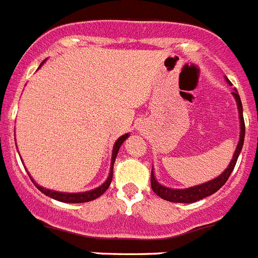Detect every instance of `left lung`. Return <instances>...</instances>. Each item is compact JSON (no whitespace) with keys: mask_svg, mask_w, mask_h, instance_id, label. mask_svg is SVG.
<instances>
[{"mask_svg":"<svg viewBox=\"0 0 258 258\" xmlns=\"http://www.w3.org/2000/svg\"><path fill=\"white\" fill-rule=\"evenodd\" d=\"M226 83L229 86H231L230 80L225 77ZM234 100L237 102L238 107V113H239V126H240V133H239V141H238V145L235 151H234L233 158L229 162L228 167L221 172L220 175L216 176L212 180L206 181V183L198 184V185L189 186V188L184 189H178V188H169V186L162 185L161 183H158L157 179L155 176V172H151V186H152V190L158 196L161 197L162 200L169 201V202H176V203H193L197 202V201L203 200V198L209 197V196L214 195L215 192H217L224 184L226 183V180L230 176L231 171H233L234 166L237 164V160L240 155V151L243 148V143H244V134H245V126H244V119H243V106L242 101H240V97L238 94V91L234 88V91L231 92Z\"/></svg>","mask_w":258,"mask_h":258,"instance_id":"left-lung-1","label":"left lung"}]
</instances>
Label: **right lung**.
Listing matches in <instances>:
<instances>
[{"mask_svg":"<svg viewBox=\"0 0 258 258\" xmlns=\"http://www.w3.org/2000/svg\"><path fill=\"white\" fill-rule=\"evenodd\" d=\"M46 61V60H44ZM43 62L39 65V68H41L42 65L44 63ZM38 68V69H39ZM129 138V133L124 134V136L120 137L119 139H117L116 142H115V145H113V148H112V156H111V166H110V172H108V176L107 179H106V181L103 184H101L100 186H97V188L94 189H91V190H87V192H77V193H66V192H57V190H52V189H46L43 188V186H41L39 184L35 183L34 179L30 176V179H32L33 183L35 184V186H37L39 190H41L43 195L48 196V197L53 198V200L56 201H60V202H65V203H83V202H89V201H93L96 200V198H98L100 196H102L103 193L107 190V188L110 186L111 184V180H112V169H113V164H115V160H116V156H117V152H119L120 147H121V145L125 142V139ZM21 158V157H20Z\"/></svg>","mask_w":258,"mask_h":258,"instance_id":"right-lung-1","label":"right lung"}]
</instances>
